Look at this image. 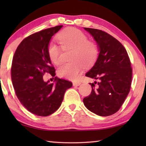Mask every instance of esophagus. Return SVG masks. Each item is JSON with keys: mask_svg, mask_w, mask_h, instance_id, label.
<instances>
[{"mask_svg": "<svg viewBox=\"0 0 146 146\" xmlns=\"http://www.w3.org/2000/svg\"><path fill=\"white\" fill-rule=\"evenodd\" d=\"M80 82H73V85L74 86H80Z\"/></svg>", "mask_w": 146, "mask_h": 146, "instance_id": "esophagus-1", "label": "esophagus"}]
</instances>
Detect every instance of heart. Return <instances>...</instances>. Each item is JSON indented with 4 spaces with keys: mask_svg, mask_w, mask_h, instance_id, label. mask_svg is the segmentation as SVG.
<instances>
[{
    "mask_svg": "<svg viewBox=\"0 0 146 146\" xmlns=\"http://www.w3.org/2000/svg\"><path fill=\"white\" fill-rule=\"evenodd\" d=\"M63 49H72L70 60L71 62L64 64L58 70L60 77L75 79L82 71V64L85 66L92 65L99 53L98 46L88 40V37L81 31L74 28H68L62 31L56 36ZM48 53L51 61L58 65L60 63V49L55 43L50 42Z\"/></svg>",
    "mask_w": 146,
    "mask_h": 146,
    "instance_id": "1",
    "label": "heart"
}]
</instances>
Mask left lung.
<instances>
[{"label": "left lung", "mask_w": 146, "mask_h": 146, "mask_svg": "<svg viewBox=\"0 0 146 146\" xmlns=\"http://www.w3.org/2000/svg\"><path fill=\"white\" fill-rule=\"evenodd\" d=\"M84 29L92 35L99 49L97 60L86 76L100 82L97 88L96 81L90 83L92 91L83 102L90 111L107 117L118 111L130 91L132 68L129 58L122 44L110 34L97 29Z\"/></svg>", "instance_id": "1"}]
</instances>
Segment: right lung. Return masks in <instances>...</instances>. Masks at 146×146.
<instances>
[{"label":"right lung","instance_id":"obj_1","mask_svg":"<svg viewBox=\"0 0 146 146\" xmlns=\"http://www.w3.org/2000/svg\"><path fill=\"white\" fill-rule=\"evenodd\" d=\"M57 26L32 34L19 44L11 66V80L20 102L33 114L46 117L56 111L72 83L55 77V84L44 82L45 73L55 76L48 48L52 36L62 28Z\"/></svg>","mask_w":146,"mask_h":146}]
</instances>
